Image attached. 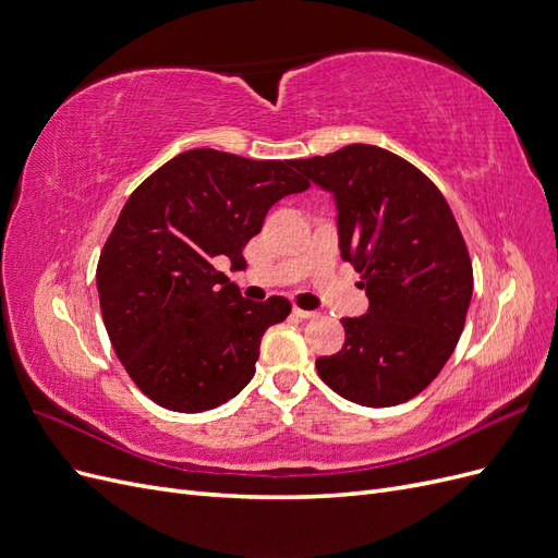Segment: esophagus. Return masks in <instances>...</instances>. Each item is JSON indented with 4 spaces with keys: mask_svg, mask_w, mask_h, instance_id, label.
<instances>
[{
    "mask_svg": "<svg viewBox=\"0 0 558 558\" xmlns=\"http://www.w3.org/2000/svg\"><path fill=\"white\" fill-rule=\"evenodd\" d=\"M293 316H298V318H316V316H318V312H310V310L293 307Z\"/></svg>",
    "mask_w": 558,
    "mask_h": 558,
    "instance_id": "esophagus-1",
    "label": "esophagus"
}]
</instances>
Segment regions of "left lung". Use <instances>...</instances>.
I'll return each mask as SVG.
<instances>
[{
	"label": "left lung",
	"instance_id": "1",
	"mask_svg": "<svg viewBox=\"0 0 558 558\" xmlns=\"http://www.w3.org/2000/svg\"><path fill=\"white\" fill-rule=\"evenodd\" d=\"M337 211V246L369 307L342 318V351L318 377L363 408L408 402L440 375L463 332L472 265L442 193L414 165L369 144L295 160Z\"/></svg>",
	"mask_w": 558,
	"mask_h": 558
}]
</instances>
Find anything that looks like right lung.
<instances>
[{
    "label": "right lung",
    "instance_id": "1",
    "mask_svg": "<svg viewBox=\"0 0 558 558\" xmlns=\"http://www.w3.org/2000/svg\"><path fill=\"white\" fill-rule=\"evenodd\" d=\"M295 170L193 148L125 202L97 263L99 307L118 361L160 408L197 414L238 396L265 330L291 314L286 298H242L218 265L244 267L267 211L310 189Z\"/></svg>",
    "mask_w": 558,
    "mask_h": 558
}]
</instances>
